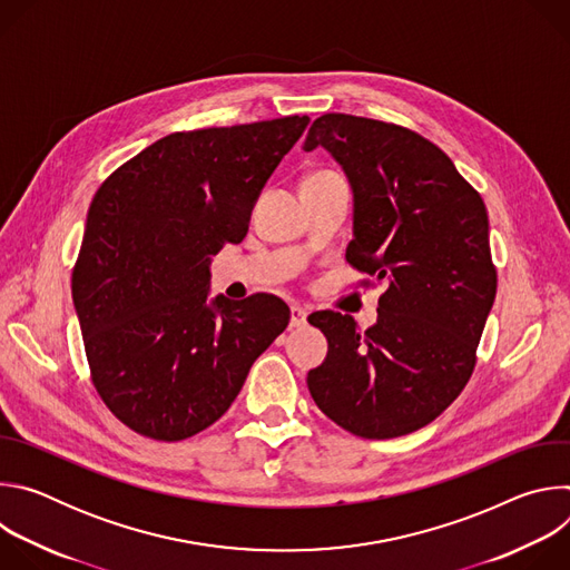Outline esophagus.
Here are the masks:
<instances>
[{
    "instance_id": "esophagus-1",
    "label": "esophagus",
    "mask_w": 570,
    "mask_h": 570,
    "mask_svg": "<svg viewBox=\"0 0 570 570\" xmlns=\"http://www.w3.org/2000/svg\"><path fill=\"white\" fill-rule=\"evenodd\" d=\"M306 315H308V311H306L304 306L293 304V306H291V327H293V330L306 327Z\"/></svg>"
}]
</instances>
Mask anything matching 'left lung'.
I'll return each instance as SVG.
<instances>
[{"label": "left lung", "mask_w": 570, "mask_h": 570, "mask_svg": "<svg viewBox=\"0 0 570 570\" xmlns=\"http://www.w3.org/2000/svg\"><path fill=\"white\" fill-rule=\"evenodd\" d=\"M327 148L354 191L347 264L385 282L379 320L317 311L324 363L306 383L317 409L365 440L424 429L464 390L497 297L490 220L480 194L420 132L330 112L304 150ZM370 284V282H365Z\"/></svg>", "instance_id": "1"}]
</instances>
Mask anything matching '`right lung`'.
Here are the masks:
<instances>
[{
	"label": "right lung",
	"mask_w": 570,
	"mask_h": 570,
	"mask_svg": "<svg viewBox=\"0 0 570 570\" xmlns=\"http://www.w3.org/2000/svg\"><path fill=\"white\" fill-rule=\"evenodd\" d=\"M308 121L171 132L95 194L71 297L92 383L130 431L159 442L205 431L286 330L291 311L271 293L207 302L209 257L246 236L266 180Z\"/></svg>",
	"instance_id": "obj_1"
}]
</instances>
